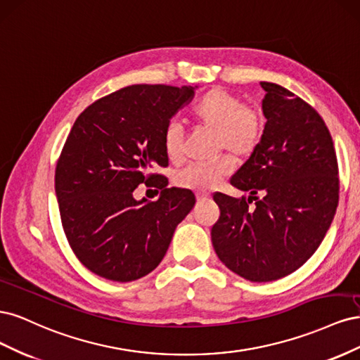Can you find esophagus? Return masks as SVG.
Returning <instances> with one entry per match:
<instances>
[{"label": "esophagus", "mask_w": 360, "mask_h": 360, "mask_svg": "<svg viewBox=\"0 0 360 360\" xmlns=\"http://www.w3.org/2000/svg\"><path fill=\"white\" fill-rule=\"evenodd\" d=\"M209 198H210V193H207V192H197V201H198V202L207 201Z\"/></svg>", "instance_id": "1"}]
</instances>
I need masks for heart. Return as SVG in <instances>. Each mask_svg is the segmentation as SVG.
<instances>
[{
	"instance_id": "heart-1",
	"label": "heart",
	"mask_w": 360,
	"mask_h": 360,
	"mask_svg": "<svg viewBox=\"0 0 360 360\" xmlns=\"http://www.w3.org/2000/svg\"><path fill=\"white\" fill-rule=\"evenodd\" d=\"M191 115L202 126L216 130V144L230 150L236 156H249L258 147L264 134V118L254 106L243 105L238 96L213 89L193 103ZM183 129L172 122L163 134V148L169 162L179 163L183 158ZM233 169V160L222 156L213 162L192 163L177 174L181 188L205 191L216 186Z\"/></svg>"
}]
</instances>
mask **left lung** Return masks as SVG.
Returning a JSON list of instances; mask_svg holds the SVG:
<instances>
[{
  "instance_id": "obj_1",
  "label": "left lung",
  "mask_w": 360,
  "mask_h": 360,
  "mask_svg": "<svg viewBox=\"0 0 360 360\" xmlns=\"http://www.w3.org/2000/svg\"><path fill=\"white\" fill-rule=\"evenodd\" d=\"M261 86L264 134L231 177L249 197L213 195L221 216L212 243L238 276L270 282L292 274L319 249L336 212L340 179L333 141L319 112L284 86Z\"/></svg>"
}]
</instances>
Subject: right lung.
Listing matches in <instances>:
<instances>
[{
	"label": "right lung",
	"instance_id": "right-lung-1",
	"mask_svg": "<svg viewBox=\"0 0 360 360\" xmlns=\"http://www.w3.org/2000/svg\"><path fill=\"white\" fill-rule=\"evenodd\" d=\"M195 89L130 85L76 118L57 163L56 193L68 242L93 274L117 282L148 275L192 210V191L167 188L148 169L168 165L163 134ZM151 179L162 189L158 201L135 200L137 184Z\"/></svg>",
	"mask_w": 360,
	"mask_h": 360
}]
</instances>
